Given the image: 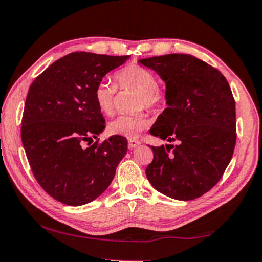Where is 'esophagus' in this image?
<instances>
[{
    "label": "esophagus",
    "instance_id": "esophagus-1",
    "mask_svg": "<svg viewBox=\"0 0 262 262\" xmlns=\"http://www.w3.org/2000/svg\"><path fill=\"white\" fill-rule=\"evenodd\" d=\"M140 144H141V142H140L139 140H136V139H129V140H128V148H129L130 150H132V149H134V148H136L138 146H140Z\"/></svg>",
    "mask_w": 262,
    "mask_h": 262
}]
</instances>
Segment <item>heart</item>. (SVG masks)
<instances>
[{
    "label": "heart",
    "mask_w": 262,
    "mask_h": 262,
    "mask_svg": "<svg viewBox=\"0 0 262 262\" xmlns=\"http://www.w3.org/2000/svg\"><path fill=\"white\" fill-rule=\"evenodd\" d=\"M114 80L120 89H133L136 91L135 103L138 108H157L163 103L165 93L156 84V77L151 70L138 64L124 66L114 74ZM116 89L110 81L102 80L93 91V98L99 111L106 115H112L115 110ZM148 126V118L143 111L134 114H122L108 123V133L123 138H136Z\"/></svg>",
    "instance_id": "1"
}]
</instances>
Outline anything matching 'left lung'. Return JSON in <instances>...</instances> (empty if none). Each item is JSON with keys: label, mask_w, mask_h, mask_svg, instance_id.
Wrapping results in <instances>:
<instances>
[{"label": "left lung", "mask_w": 262, "mask_h": 262, "mask_svg": "<svg viewBox=\"0 0 262 262\" xmlns=\"http://www.w3.org/2000/svg\"><path fill=\"white\" fill-rule=\"evenodd\" d=\"M165 82L168 107L150 134L175 144L151 147L146 169L159 192L178 201L203 196L218 183L233 155L235 102L221 71L186 53L140 59Z\"/></svg>", "instance_id": "1"}]
</instances>
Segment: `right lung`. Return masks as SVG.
I'll use <instances>...</instances> for the list:
<instances>
[{"label":"right lung","mask_w":262,"mask_h":262,"mask_svg":"<svg viewBox=\"0 0 262 262\" xmlns=\"http://www.w3.org/2000/svg\"><path fill=\"white\" fill-rule=\"evenodd\" d=\"M130 56L72 52L56 60L30 85L20 127L29 164L56 201L79 206L108 188L127 152L123 136L99 142L105 120L94 87ZM93 138L97 141L92 144Z\"/></svg>","instance_id":"add662e5"}]
</instances>
